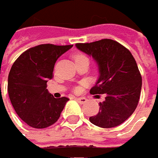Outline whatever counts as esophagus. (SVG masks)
Masks as SVG:
<instances>
[{"mask_svg": "<svg viewBox=\"0 0 158 158\" xmlns=\"http://www.w3.org/2000/svg\"><path fill=\"white\" fill-rule=\"evenodd\" d=\"M77 101L79 102V103H80V104H85V103H86V101H87V99L85 98H75Z\"/></svg>", "mask_w": 158, "mask_h": 158, "instance_id": "34e87169", "label": "esophagus"}]
</instances>
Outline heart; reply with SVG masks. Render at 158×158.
<instances>
[{
    "instance_id": "obj_1",
    "label": "heart",
    "mask_w": 158,
    "mask_h": 158,
    "mask_svg": "<svg viewBox=\"0 0 158 158\" xmlns=\"http://www.w3.org/2000/svg\"><path fill=\"white\" fill-rule=\"evenodd\" d=\"M73 59H74V61H79V60H88V57L85 55V54H84L82 52H78V53H76L74 54V56H73ZM74 91L76 93H78L79 91V88L77 87L75 88Z\"/></svg>"
}]
</instances>
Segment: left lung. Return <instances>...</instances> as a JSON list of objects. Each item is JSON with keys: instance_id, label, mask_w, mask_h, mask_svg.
Segmentation results:
<instances>
[{"instance_id": "obj_1", "label": "left lung", "mask_w": 158, "mask_h": 158, "mask_svg": "<svg viewBox=\"0 0 158 158\" xmlns=\"http://www.w3.org/2000/svg\"><path fill=\"white\" fill-rule=\"evenodd\" d=\"M82 52L97 61L99 78L90 93L106 94L99 102V111L90 122L102 128L123 124L136 110L140 98L142 76L129 49L110 39L91 43H77Z\"/></svg>"}]
</instances>
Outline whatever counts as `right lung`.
<instances>
[{"mask_svg":"<svg viewBox=\"0 0 158 158\" xmlns=\"http://www.w3.org/2000/svg\"><path fill=\"white\" fill-rule=\"evenodd\" d=\"M73 45L42 44L22 52L12 65L7 91L12 106L26 124L36 129L56 123L68 98H55L48 93L47 83L53 78L58 58Z\"/></svg>","mask_w":158,"mask_h":158,"instance_id":"add662e5","label":"right lung"}]
</instances>
